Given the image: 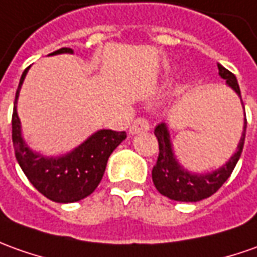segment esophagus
<instances>
[{
  "label": "esophagus",
  "instance_id": "esophagus-1",
  "mask_svg": "<svg viewBox=\"0 0 257 257\" xmlns=\"http://www.w3.org/2000/svg\"><path fill=\"white\" fill-rule=\"evenodd\" d=\"M151 128L149 122L146 121L145 118H138L134 121V123L129 128V134L131 135H136V134H142V132H148Z\"/></svg>",
  "mask_w": 257,
  "mask_h": 257
}]
</instances>
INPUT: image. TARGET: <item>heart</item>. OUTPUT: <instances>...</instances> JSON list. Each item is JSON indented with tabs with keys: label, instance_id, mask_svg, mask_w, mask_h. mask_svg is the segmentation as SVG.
I'll return each instance as SVG.
<instances>
[{
	"label": "heart",
	"instance_id": "heart-1",
	"mask_svg": "<svg viewBox=\"0 0 257 257\" xmlns=\"http://www.w3.org/2000/svg\"><path fill=\"white\" fill-rule=\"evenodd\" d=\"M173 77H174V73H169L167 74V81H172Z\"/></svg>",
	"mask_w": 257,
	"mask_h": 257
}]
</instances>
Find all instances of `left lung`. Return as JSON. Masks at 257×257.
Returning <instances> with one entry per match:
<instances>
[{
    "label": "left lung",
    "mask_w": 257,
    "mask_h": 257,
    "mask_svg": "<svg viewBox=\"0 0 257 257\" xmlns=\"http://www.w3.org/2000/svg\"><path fill=\"white\" fill-rule=\"evenodd\" d=\"M219 76L226 81V85L231 87L233 91L238 94L240 98V104L243 108V131L239 139L236 151L232 155L229 160L218 167L215 170L208 173H193L184 169V166L179 163V160L174 155L172 139H170V131L165 122L159 123L155 129V135L159 141V158L156 165L152 170V180L155 187L162 195H165L170 200L183 202H197L204 198H208L216 193L221 186L228 180L233 172L235 166L238 163L240 153L243 149L246 134V115L243 101L240 97V90L236 77L232 74L229 70L218 64Z\"/></svg>",
    "instance_id": "8db88e82"
}]
</instances>
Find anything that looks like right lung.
<instances>
[{
    "label": "right lung",
    "instance_id": "right-lung-1",
    "mask_svg": "<svg viewBox=\"0 0 257 257\" xmlns=\"http://www.w3.org/2000/svg\"><path fill=\"white\" fill-rule=\"evenodd\" d=\"M73 55V49L62 48L49 56ZM22 73L15 94L12 114V142L15 156L22 172L32 186L46 198L55 202H76L91 194L98 187L105 172L106 162L116 146L125 141V132L99 129L88 136L77 148L60 156H46L32 151L22 136V126L18 116V98L28 70Z\"/></svg>",
    "mask_w": 257,
    "mask_h": 257
}]
</instances>
